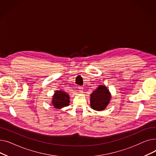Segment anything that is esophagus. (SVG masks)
Segmentation results:
<instances>
[{
	"label": "esophagus",
	"mask_w": 156,
	"mask_h": 156,
	"mask_svg": "<svg viewBox=\"0 0 156 156\" xmlns=\"http://www.w3.org/2000/svg\"><path fill=\"white\" fill-rule=\"evenodd\" d=\"M83 87H78V92H80V93H82L83 92Z\"/></svg>",
	"instance_id": "esophagus-1"
}]
</instances>
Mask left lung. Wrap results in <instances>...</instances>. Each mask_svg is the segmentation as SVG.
I'll use <instances>...</instances> for the list:
<instances>
[{"instance_id": "8db88e82", "label": "left lung", "mask_w": 156, "mask_h": 156, "mask_svg": "<svg viewBox=\"0 0 156 156\" xmlns=\"http://www.w3.org/2000/svg\"><path fill=\"white\" fill-rule=\"evenodd\" d=\"M111 98V93L107 87L100 85L90 95L91 108L95 111H103L109 104Z\"/></svg>"}]
</instances>
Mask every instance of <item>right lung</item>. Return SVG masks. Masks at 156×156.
Masks as SVG:
<instances>
[{
  "label": "right lung",
  "instance_id": "obj_1",
  "mask_svg": "<svg viewBox=\"0 0 156 156\" xmlns=\"http://www.w3.org/2000/svg\"><path fill=\"white\" fill-rule=\"evenodd\" d=\"M52 105L56 109H61L69 105V96L67 92L56 90L53 95Z\"/></svg>",
  "mask_w": 156,
  "mask_h": 156
}]
</instances>
